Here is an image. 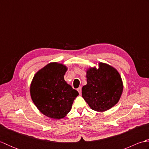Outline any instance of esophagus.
Listing matches in <instances>:
<instances>
[{"label":"esophagus","instance_id":"34e87169","mask_svg":"<svg viewBox=\"0 0 149 149\" xmlns=\"http://www.w3.org/2000/svg\"><path fill=\"white\" fill-rule=\"evenodd\" d=\"M81 90H82V88H81V87H79V88H77L78 92H79V93L80 95L81 94Z\"/></svg>","mask_w":149,"mask_h":149}]
</instances>
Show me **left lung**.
<instances>
[{
	"label": "left lung",
	"mask_w": 149,
	"mask_h": 149,
	"mask_svg": "<svg viewBox=\"0 0 149 149\" xmlns=\"http://www.w3.org/2000/svg\"><path fill=\"white\" fill-rule=\"evenodd\" d=\"M86 77L87 84L82 88V97L91 109L104 112L118 103L123 85L116 69L100 62L98 68L87 70Z\"/></svg>",
	"instance_id": "1"
}]
</instances>
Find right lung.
Listing matches in <instances>:
<instances>
[{
	"label": "right lung",
	"mask_w": 149,
	"mask_h": 149,
	"mask_svg": "<svg viewBox=\"0 0 149 149\" xmlns=\"http://www.w3.org/2000/svg\"><path fill=\"white\" fill-rule=\"evenodd\" d=\"M67 67L61 63H50L38 71L30 86V94L40 111L53 119L64 118L78 96L64 79Z\"/></svg>",
	"instance_id": "add662e5"
}]
</instances>
